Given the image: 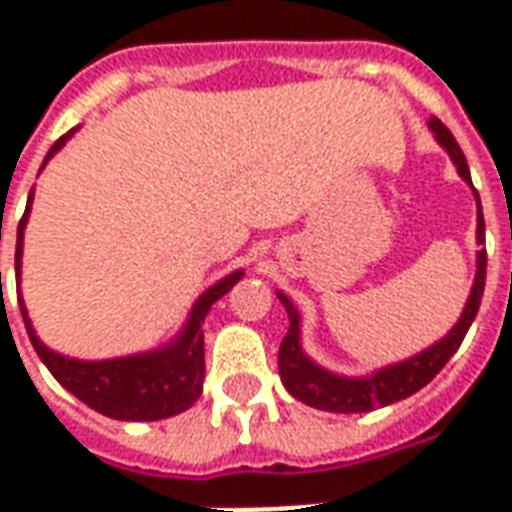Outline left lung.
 Returning <instances> with one entry per match:
<instances>
[{"instance_id": "8db88e82", "label": "left lung", "mask_w": 512, "mask_h": 512, "mask_svg": "<svg viewBox=\"0 0 512 512\" xmlns=\"http://www.w3.org/2000/svg\"><path fill=\"white\" fill-rule=\"evenodd\" d=\"M436 142H439L447 153H450L452 164L458 167L461 175L469 186H472V175H469V164L463 158V150L455 142V136L450 134V128L444 126L441 120H430L428 123ZM477 197V191H474ZM477 244H485V222H483V208H480V197H477ZM485 249L477 252V274H474L472 293L469 301L463 307L461 318L452 326L447 337H441L439 343H433L425 348L422 354L403 359L397 365L381 367L370 376L348 378L337 376L323 370L321 365H315L310 356L301 351V318L299 310L293 307V301L285 293H277L279 301L285 304L290 318V329L285 334V340L279 345V378L288 389L290 395L307 403L312 408H321V411H334V414H359V411H373L378 406H389L397 403L403 397L414 395L422 386L430 384L441 367L450 362V356L461 348L463 337L472 326L474 315L480 310V299H483L485 288Z\"/></svg>"}]
</instances>
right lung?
Returning <instances> with one entry per match:
<instances>
[{
    "instance_id": "1",
    "label": "right lung",
    "mask_w": 512,
    "mask_h": 512,
    "mask_svg": "<svg viewBox=\"0 0 512 512\" xmlns=\"http://www.w3.org/2000/svg\"><path fill=\"white\" fill-rule=\"evenodd\" d=\"M73 131L76 128H71L68 134L60 136L51 145L46 161L71 139ZM29 208H32V191H29L27 211L18 222L16 279H21V252H24V227H27ZM241 277H244V271H233L205 290L197 304L191 307L183 332L164 348L147 351V354L120 356V359H104V362H82V359H71V356H62L46 348L32 329L24 299H18V307H21V318L27 326L32 348L38 351L43 365L49 367L51 376L57 378L71 395H76L104 417L126 419V422H153V419H167L186 411L202 395V378H205L202 323L213 304L222 299L227 290H233Z\"/></svg>"
}]
</instances>
